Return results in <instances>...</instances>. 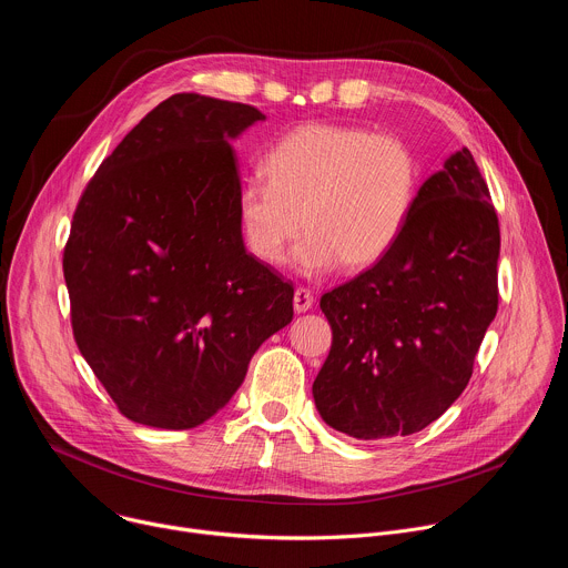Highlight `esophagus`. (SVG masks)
I'll return each instance as SVG.
<instances>
[{"label":"esophagus","mask_w":568,"mask_h":568,"mask_svg":"<svg viewBox=\"0 0 568 568\" xmlns=\"http://www.w3.org/2000/svg\"><path fill=\"white\" fill-rule=\"evenodd\" d=\"M314 303V294L307 290V287H296L294 292V310L301 314V312H307Z\"/></svg>","instance_id":"esophagus-1"}]
</instances>
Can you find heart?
<instances>
[{
  "label": "heart",
  "instance_id": "obj_1",
  "mask_svg": "<svg viewBox=\"0 0 568 568\" xmlns=\"http://www.w3.org/2000/svg\"><path fill=\"white\" fill-rule=\"evenodd\" d=\"M263 175L242 180L235 197L247 250L265 265L294 252L303 276L366 267L379 261L407 224L420 164L395 134L342 123H305L283 134L263 159Z\"/></svg>",
  "mask_w": 568,
  "mask_h": 568
}]
</instances>
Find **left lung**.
<instances>
[{
  "label": "left lung",
  "mask_w": 568,
  "mask_h": 568,
  "mask_svg": "<svg viewBox=\"0 0 568 568\" xmlns=\"http://www.w3.org/2000/svg\"><path fill=\"white\" fill-rule=\"evenodd\" d=\"M499 220L467 148L418 191L395 245L321 296L333 346L312 395L323 423L359 440L412 436L465 390L497 316Z\"/></svg>",
  "instance_id": "obj_1"
}]
</instances>
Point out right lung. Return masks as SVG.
<instances>
[{
  "mask_svg": "<svg viewBox=\"0 0 568 568\" xmlns=\"http://www.w3.org/2000/svg\"><path fill=\"white\" fill-rule=\"evenodd\" d=\"M252 105L175 94L80 197L62 270L80 355L119 412L156 429L213 418L294 316V287L247 254L231 148Z\"/></svg>",
  "mask_w": 568,
  "mask_h": 568,
  "instance_id": "add662e5",
  "label": "right lung"
}]
</instances>
